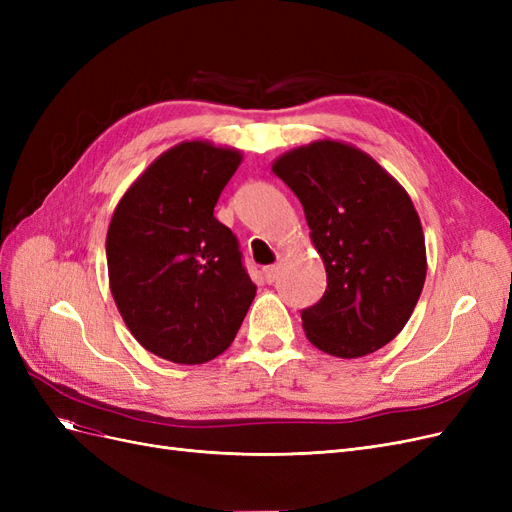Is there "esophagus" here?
<instances>
[{
	"instance_id": "obj_1",
	"label": "esophagus",
	"mask_w": 512,
	"mask_h": 512,
	"mask_svg": "<svg viewBox=\"0 0 512 512\" xmlns=\"http://www.w3.org/2000/svg\"><path fill=\"white\" fill-rule=\"evenodd\" d=\"M277 273H280V267H277V265H271V267L262 269V275H265V282L267 284H273L277 280Z\"/></svg>"
}]
</instances>
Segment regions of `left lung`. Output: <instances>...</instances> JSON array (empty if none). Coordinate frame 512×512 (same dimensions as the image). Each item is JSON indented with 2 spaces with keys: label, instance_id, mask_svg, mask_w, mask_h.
<instances>
[{
  "label": "left lung",
  "instance_id": "1",
  "mask_svg": "<svg viewBox=\"0 0 512 512\" xmlns=\"http://www.w3.org/2000/svg\"><path fill=\"white\" fill-rule=\"evenodd\" d=\"M273 173L301 200L327 269L322 299L301 312L307 339L342 359L386 346L406 327L427 273L408 192L365 151L339 141L292 149Z\"/></svg>",
  "mask_w": 512,
  "mask_h": 512
}]
</instances>
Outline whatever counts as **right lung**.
I'll list each match as a JSON object with an SVG mask.
<instances>
[{"instance_id":"obj_1","label":"right lung","mask_w":512,"mask_h":512,"mask_svg":"<svg viewBox=\"0 0 512 512\" xmlns=\"http://www.w3.org/2000/svg\"><path fill=\"white\" fill-rule=\"evenodd\" d=\"M239 164L237 149L179 143L130 185L108 226L119 314L138 344L166 361L215 359L256 297L237 237L213 215Z\"/></svg>"}]
</instances>
